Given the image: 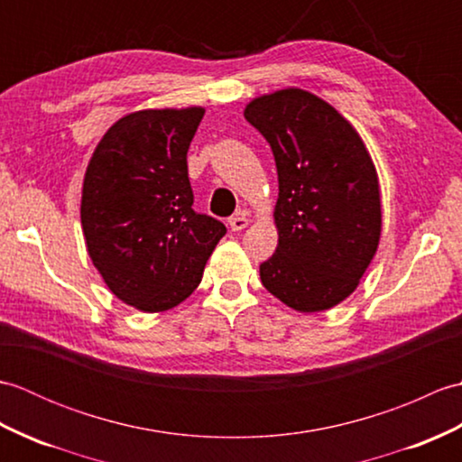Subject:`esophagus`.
Wrapping results in <instances>:
<instances>
[{
	"mask_svg": "<svg viewBox=\"0 0 462 462\" xmlns=\"http://www.w3.org/2000/svg\"><path fill=\"white\" fill-rule=\"evenodd\" d=\"M228 224H230V230H232V232H240V230L246 228V226L250 224V220H248V216H246V214H244V212H238V214L230 216V218H228Z\"/></svg>",
	"mask_w": 462,
	"mask_h": 462,
	"instance_id": "1",
	"label": "esophagus"
}]
</instances>
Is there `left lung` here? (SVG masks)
Segmentation results:
<instances>
[{
    "instance_id": "left-lung-1",
    "label": "left lung",
    "mask_w": 462,
    "mask_h": 462,
    "mask_svg": "<svg viewBox=\"0 0 462 462\" xmlns=\"http://www.w3.org/2000/svg\"><path fill=\"white\" fill-rule=\"evenodd\" d=\"M244 116L270 143L278 169V248L260 263L263 288L303 313L337 306L381 236L379 180L365 144L329 103L301 89L258 97Z\"/></svg>"
}]
</instances>
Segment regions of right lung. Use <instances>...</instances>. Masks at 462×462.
Returning a JSON list of instances; mask_svg holds the SVG:
<instances>
[{"label": "right lung", "instance_id": "add662e5", "mask_svg": "<svg viewBox=\"0 0 462 462\" xmlns=\"http://www.w3.org/2000/svg\"><path fill=\"white\" fill-rule=\"evenodd\" d=\"M200 106L136 111L105 133L83 180L87 252L129 306L164 311L199 288L226 226L194 208L186 152Z\"/></svg>", "mask_w": 462, "mask_h": 462}]
</instances>
